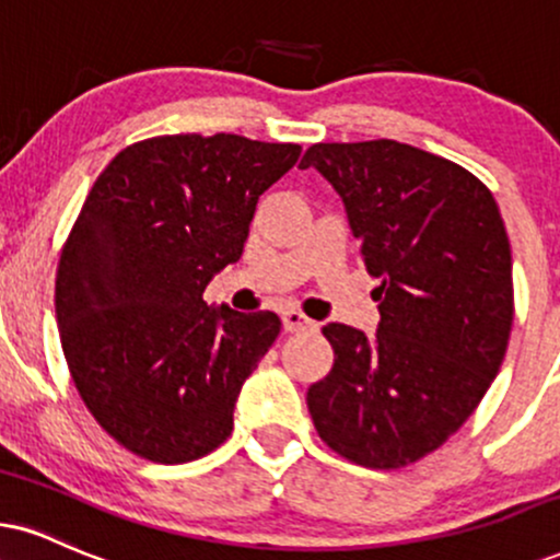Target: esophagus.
I'll return each mask as SVG.
<instances>
[{
    "label": "esophagus",
    "instance_id": "esophagus-1",
    "mask_svg": "<svg viewBox=\"0 0 560 560\" xmlns=\"http://www.w3.org/2000/svg\"><path fill=\"white\" fill-rule=\"evenodd\" d=\"M281 323H284V331L289 334H298V331H313L315 323L307 318V315L298 313V310H287L281 313Z\"/></svg>",
    "mask_w": 560,
    "mask_h": 560
}]
</instances>
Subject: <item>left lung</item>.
<instances>
[{"label":"left lung","mask_w":560,"mask_h":560,"mask_svg":"<svg viewBox=\"0 0 560 560\" xmlns=\"http://www.w3.org/2000/svg\"><path fill=\"white\" fill-rule=\"evenodd\" d=\"M345 200L375 289V336L323 326L334 368L307 388L315 430L336 454L399 469L459 430L501 370L514 320L511 247L493 192L454 161L396 143H315Z\"/></svg>","instance_id":"left-lung-1"}]
</instances>
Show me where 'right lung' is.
Returning <instances> with one entry per match:
<instances>
[{"label":"right lung","mask_w":560,"mask_h":560,"mask_svg":"<svg viewBox=\"0 0 560 560\" xmlns=\"http://www.w3.org/2000/svg\"><path fill=\"white\" fill-rule=\"evenodd\" d=\"M300 145L242 135H161L127 145L93 182L57 268L59 339L101 428L159 464L211 454L281 331L276 313L208 307L245 247L258 198Z\"/></svg>","instance_id":"add662e5"}]
</instances>
